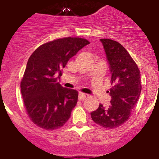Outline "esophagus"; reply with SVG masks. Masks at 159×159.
<instances>
[{
  "label": "esophagus",
  "mask_w": 159,
  "mask_h": 159,
  "mask_svg": "<svg viewBox=\"0 0 159 159\" xmlns=\"http://www.w3.org/2000/svg\"><path fill=\"white\" fill-rule=\"evenodd\" d=\"M87 97H88V94H85V93H79V95H78V99H79L80 101H81V100L85 99Z\"/></svg>",
  "instance_id": "obj_1"
}]
</instances>
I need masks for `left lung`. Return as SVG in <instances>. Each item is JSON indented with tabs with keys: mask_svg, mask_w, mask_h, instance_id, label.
<instances>
[{
	"mask_svg": "<svg viewBox=\"0 0 159 159\" xmlns=\"http://www.w3.org/2000/svg\"><path fill=\"white\" fill-rule=\"evenodd\" d=\"M111 70V105L100 104L91 112L97 124L105 128H118L129 119L131 110L139 98L142 85L140 71L128 51L120 43L109 39H101Z\"/></svg>",
	"mask_w": 159,
	"mask_h": 159,
	"instance_id": "left-lung-1",
	"label": "left lung"
}]
</instances>
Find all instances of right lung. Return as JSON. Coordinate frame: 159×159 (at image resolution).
Returning <instances> with one entry per match:
<instances>
[{
  "label": "right lung",
  "mask_w": 159,
  "mask_h": 159,
  "mask_svg": "<svg viewBox=\"0 0 159 159\" xmlns=\"http://www.w3.org/2000/svg\"><path fill=\"white\" fill-rule=\"evenodd\" d=\"M89 43L78 37L58 39L39 46L28 58L20 82L28 117L45 130L61 128L70 117L78 102L77 90L57 82L70 58Z\"/></svg>",
  "instance_id": "add662e5"
}]
</instances>
